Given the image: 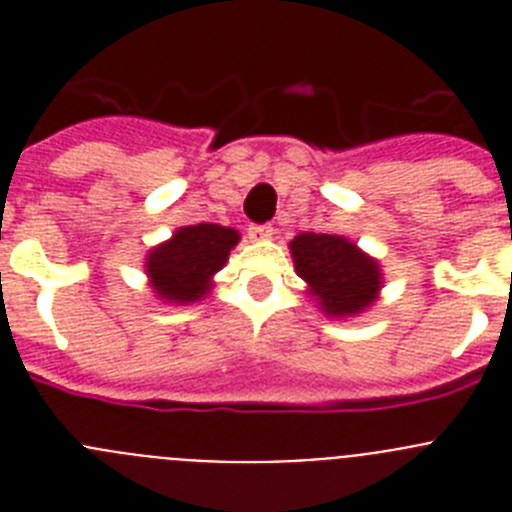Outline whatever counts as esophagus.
Here are the masks:
<instances>
[{"mask_svg": "<svg viewBox=\"0 0 512 512\" xmlns=\"http://www.w3.org/2000/svg\"><path fill=\"white\" fill-rule=\"evenodd\" d=\"M271 235H274V228H271L269 223L248 225V238H251V241H269Z\"/></svg>", "mask_w": 512, "mask_h": 512, "instance_id": "34e87169", "label": "esophagus"}]
</instances>
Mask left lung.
<instances>
[{
  "label": "left lung",
  "instance_id": "left-lung-1",
  "mask_svg": "<svg viewBox=\"0 0 512 512\" xmlns=\"http://www.w3.org/2000/svg\"><path fill=\"white\" fill-rule=\"evenodd\" d=\"M295 269L328 315H354L379 292V266L341 235L300 233L289 243Z\"/></svg>",
  "mask_w": 512,
  "mask_h": 512
}]
</instances>
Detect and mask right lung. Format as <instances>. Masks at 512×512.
Returning <instances> with one entry per match:
<instances>
[{"label":"right lung","instance_id":"right-lung-1","mask_svg":"<svg viewBox=\"0 0 512 512\" xmlns=\"http://www.w3.org/2000/svg\"><path fill=\"white\" fill-rule=\"evenodd\" d=\"M238 233L223 225L200 223L176 230L146 261L148 277L161 300L194 302L210 289V277L223 269Z\"/></svg>","mask_w":512,"mask_h":512}]
</instances>
